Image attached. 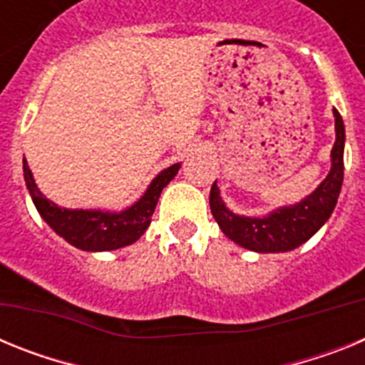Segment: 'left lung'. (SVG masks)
<instances>
[{
  "label": "left lung",
  "mask_w": 365,
  "mask_h": 365,
  "mask_svg": "<svg viewBox=\"0 0 365 365\" xmlns=\"http://www.w3.org/2000/svg\"><path fill=\"white\" fill-rule=\"evenodd\" d=\"M336 140L331 150V170L318 188L294 205L279 206L261 217L240 215L225 205L217 180L210 190V210L228 240L259 254L289 252L309 241L333 214L344 182L346 128L340 113L333 109Z\"/></svg>",
  "instance_id": "8db88e82"
}]
</instances>
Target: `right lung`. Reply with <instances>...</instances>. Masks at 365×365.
<instances>
[{"label":"right lung","mask_w":365,"mask_h":365,"mask_svg":"<svg viewBox=\"0 0 365 365\" xmlns=\"http://www.w3.org/2000/svg\"><path fill=\"white\" fill-rule=\"evenodd\" d=\"M180 163L155 177L143 197L120 212L102 208H63L49 201L38 188L29 163L24 159V177L31 199L43 219L60 237L86 252H108L128 247L148 230L163 190L179 173Z\"/></svg>","instance_id":"obj_1"}]
</instances>
